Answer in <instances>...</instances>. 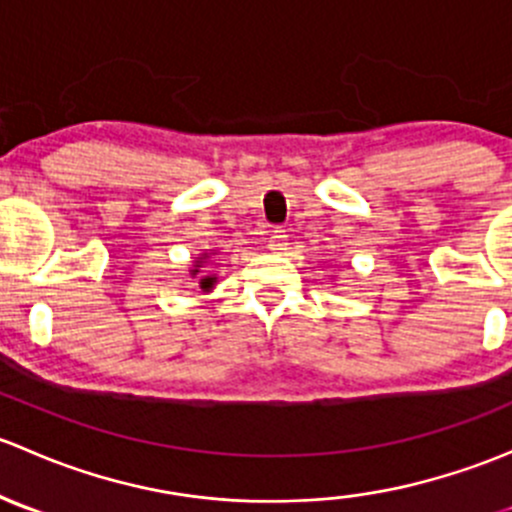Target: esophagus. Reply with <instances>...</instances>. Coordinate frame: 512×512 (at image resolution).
<instances>
[{
	"label": "esophagus",
	"instance_id": "1",
	"mask_svg": "<svg viewBox=\"0 0 512 512\" xmlns=\"http://www.w3.org/2000/svg\"><path fill=\"white\" fill-rule=\"evenodd\" d=\"M287 232L285 230H272V235L267 237V245L272 252H282L287 247Z\"/></svg>",
	"mask_w": 512,
	"mask_h": 512
}]
</instances>
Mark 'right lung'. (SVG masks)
<instances>
[{"label": "right lung", "instance_id": "obj_1", "mask_svg": "<svg viewBox=\"0 0 512 512\" xmlns=\"http://www.w3.org/2000/svg\"><path fill=\"white\" fill-rule=\"evenodd\" d=\"M198 267H200V265H195L193 275H198V272H200ZM213 285H215V277H203V280H200V287H203V289H210Z\"/></svg>", "mask_w": 512, "mask_h": 512}]
</instances>
